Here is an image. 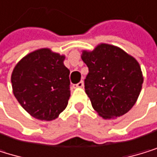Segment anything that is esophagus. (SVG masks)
Instances as JSON below:
<instances>
[{
  "mask_svg": "<svg viewBox=\"0 0 157 157\" xmlns=\"http://www.w3.org/2000/svg\"><path fill=\"white\" fill-rule=\"evenodd\" d=\"M83 86H84V82H83V81H80L78 84L73 85V88H74V89H76V88H83Z\"/></svg>",
  "mask_w": 157,
  "mask_h": 157,
  "instance_id": "1",
  "label": "esophagus"
}]
</instances>
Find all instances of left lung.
Listing matches in <instances>:
<instances>
[{"instance_id": "left-lung-1", "label": "left lung", "mask_w": 157, "mask_h": 157, "mask_svg": "<svg viewBox=\"0 0 157 157\" xmlns=\"http://www.w3.org/2000/svg\"><path fill=\"white\" fill-rule=\"evenodd\" d=\"M89 67L85 91L94 110L104 119L122 116L136 102L143 84L138 62L120 48L100 44L92 51L83 50Z\"/></svg>"}]
</instances>
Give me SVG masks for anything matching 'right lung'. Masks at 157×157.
<instances>
[{
	"label": "right lung",
	"mask_w": 157,
	"mask_h": 157,
	"mask_svg": "<svg viewBox=\"0 0 157 157\" xmlns=\"http://www.w3.org/2000/svg\"><path fill=\"white\" fill-rule=\"evenodd\" d=\"M64 60V55L41 48L25 56L12 71L14 96L39 120H54L67 106L71 82Z\"/></svg>",
	"instance_id": "obj_1"
}]
</instances>
